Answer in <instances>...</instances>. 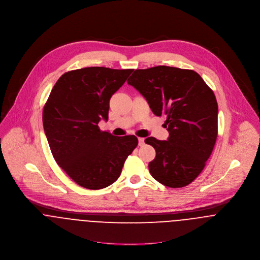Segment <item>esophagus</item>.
Segmentation results:
<instances>
[{
  "label": "esophagus",
  "instance_id": "1",
  "mask_svg": "<svg viewBox=\"0 0 260 260\" xmlns=\"http://www.w3.org/2000/svg\"><path fill=\"white\" fill-rule=\"evenodd\" d=\"M138 142H139V146H143L144 145V138H138Z\"/></svg>",
  "mask_w": 260,
  "mask_h": 260
}]
</instances>
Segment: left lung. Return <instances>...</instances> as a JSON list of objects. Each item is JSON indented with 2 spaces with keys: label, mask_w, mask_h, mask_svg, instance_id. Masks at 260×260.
<instances>
[{
  "label": "left lung",
  "mask_w": 260,
  "mask_h": 260,
  "mask_svg": "<svg viewBox=\"0 0 260 260\" xmlns=\"http://www.w3.org/2000/svg\"><path fill=\"white\" fill-rule=\"evenodd\" d=\"M127 83L139 91L156 116L167 117L168 139H145L156 151L149 163L152 177L171 188L190 184L216 142L218 105L213 91L195 71L168 66L135 70Z\"/></svg>",
  "instance_id": "obj_1"
}]
</instances>
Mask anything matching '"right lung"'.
<instances>
[{
  "instance_id": "right-lung-1",
  "label": "right lung",
  "mask_w": 260,
  "mask_h": 260,
  "mask_svg": "<svg viewBox=\"0 0 260 260\" xmlns=\"http://www.w3.org/2000/svg\"><path fill=\"white\" fill-rule=\"evenodd\" d=\"M133 69L88 67L62 75L43 110L44 131L58 165L78 185L98 190L120 176L138 145L134 135L113 136L98 123L108 120L112 95Z\"/></svg>"
}]
</instances>
